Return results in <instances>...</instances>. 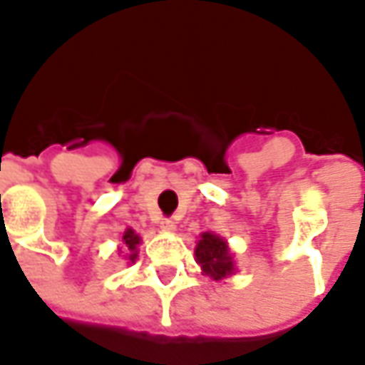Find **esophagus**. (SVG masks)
Returning <instances> with one entry per match:
<instances>
[{
    "label": "esophagus",
    "instance_id": "1",
    "mask_svg": "<svg viewBox=\"0 0 365 365\" xmlns=\"http://www.w3.org/2000/svg\"><path fill=\"white\" fill-rule=\"evenodd\" d=\"M160 227H162L163 232H173V230H175V222H173L172 217H163Z\"/></svg>",
    "mask_w": 365,
    "mask_h": 365
}]
</instances>
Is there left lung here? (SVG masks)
I'll use <instances>...</instances> for the list:
<instances>
[{
    "label": "left lung",
    "mask_w": 365,
    "mask_h": 365,
    "mask_svg": "<svg viewBox=\"0 0 365 365\" xmlns=\"http://www.w3.org/2000/svg\"><path fill=\"white\" fill-rule=\"evenodd\" d=\"M195 257L203 272L214 279H224L225 276L234 274L232 255L227 252V244L220 235L210 234V232L202 234V240L195 247Z\"/></svg>",
    "instance_id": "8db88e82"
}]
</instances>
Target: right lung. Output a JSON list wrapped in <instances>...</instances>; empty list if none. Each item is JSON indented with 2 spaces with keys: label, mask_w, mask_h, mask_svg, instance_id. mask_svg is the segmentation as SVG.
I'll return each mask as SVG.
<instances>
[{
  "label": "right lung",
  "mask_w": 365,
  "mask_h": 365,
  "mask_svg": "<svg viewBox=\"0 0 365 365\" xmlns=\"http://www.w3.org/2000/svg\"><path fill=\"white\" fill-rule=\"evenodd\" d=\"M123 242H125V247L130 250V259L133 262L135 259V247H138V244H140V235H135V232L133 230H128L125 234H123Z\"/></svg>",
  "instance_id": "1"
}]
</instances>
